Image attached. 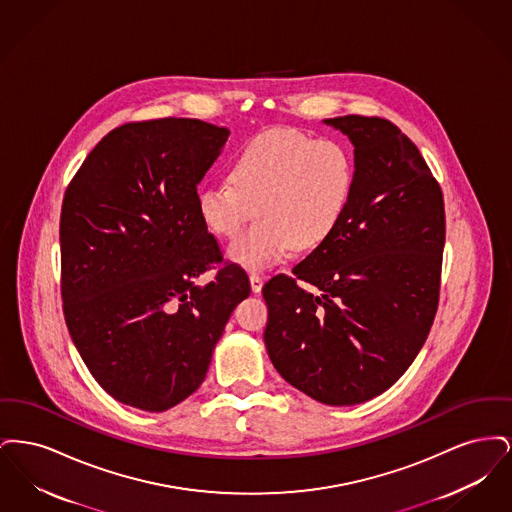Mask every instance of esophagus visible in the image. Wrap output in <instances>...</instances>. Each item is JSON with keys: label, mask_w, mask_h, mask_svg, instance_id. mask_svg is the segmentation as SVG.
Here are the masks:
<instances>
[{"label": "esophagus", "mask_w": 512, "mask_h": 512, "mask_svg": "<svg viewBox=\"0 0 512 512\" xmlns=\"http://www.w3.org/2000/svg\"><path fill=\"white\" fill-rule=\"evenodd\" d=\"M263 282H265V278H263L261 274H257V272H251V274H249V284H251V290H253V292H261Z\"/></svg>", "instance_id": "obj_1"}]
</instances>
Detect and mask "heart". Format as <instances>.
Listing matches in <instances>:
<instances>
[{
	"mask_svg": "<svg viewBox=\"0 0 512 512\" xmlns=\"http://www.w3.org/2000/svg\"><path fill=\"white\" fill-rule=\"evenodd\" d=\"M355 190V161L347 147L293 128H270L251 138L230 163V180L205 184L197 211L217 236H238L228 257L247 270L284 261L295 245L311 251L340 226Z\"/></svg>",
	"mask_w": 512,
	"mask_h": 512,
	"instance_id": "1",
	"label": "heart"
}]
</instances>
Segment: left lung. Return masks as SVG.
<instances>
[{
    "label": "left lung",
    "instance_id": "left-lung-1",
    "mask_svg": "<svg viewBox=\"0 0 512 512\" xmlns=\"http://www.w3.org/2000/svg\"><path fill=\"white\" fill-rule=\"evenodd\" d=\"M324 124L355 147V190L336 232L293 276L265 284V345L293 388L345 407L391 388L428 338L445 209L418 147L393 122L345 115Z\"/></svg>",
    "mask_w": 512,
    "mask_h": 512
}]
</instances>
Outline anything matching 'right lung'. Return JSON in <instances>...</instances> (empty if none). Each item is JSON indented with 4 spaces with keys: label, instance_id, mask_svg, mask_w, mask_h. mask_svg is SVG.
Masks as SVG:
<instances>
[{
    "label": "right lung",
    "instance_id": "1",
    "mask_svg": "<svg viewBox=\"0 0 512 512\" xmlns=\"http://www.w3.org/2000/svg\"><path fill=\"white\" fill-rule=\"evenodd\" d=\"M230 136L199 119L128 122L90 151L59 224L63 313L99 386L163 413L205 380L213 349L251 286L222 261L197 211V184ZM211 267L216 278L197 287Z\"/></svg>",
    "mask_w": 512,
    "mask_h": 512
}]
</instances>
